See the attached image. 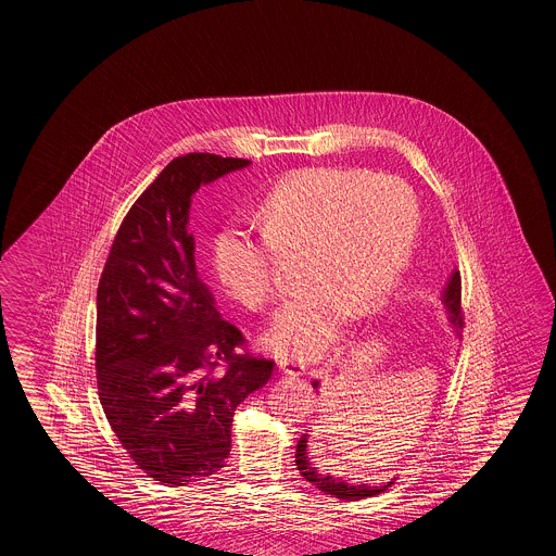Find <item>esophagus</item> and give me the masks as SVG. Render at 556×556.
<instances>
[{"label": "esophagus", "instance_id": "1", "mask_svg": "<svg viewBox=\"0 0 556 556\" xmlns=\"http://www.w3.org/2000/svg\"><path fill=\"white\" fill-rule=\"evenodd\" d=\"M277 365H279V369L283 370L286 375L289 377H302L303 372H305V367H303L302 363H298V361H293V358H279L277 361Z\"/></svg>", "mask_w": 556, "mask_h": 556}]
</instances>
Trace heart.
<instances>
[{
  "label": "heart",
  "instance_id": "obj_1",
  "mask_svg": "<svg viewBox=\"0 0 556 556\" xmlns=\"http://www.w3.org/2000/svg\"><path fill=\"white\" fill-rule=\"evenodd\" d=\"M254 219L263 238L226 224L212 244L219 287L247 309L277 293L275 253H303V289L287 300L263 337L273 353L316 358L349 312L361 318L388 300L420 235L414 189L365 168H305L261 198Z\"/></svg>",
  "mask_w": 556,
  "mask_h": 556
}]
</instances>
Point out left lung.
Returning <instances> with one entry per match:
<instances>
[{
	"instance_id": "1",
	"label": "left lung",
	"mask_w": 556,
	"mask_h": 556,
	"mask_svg": "<svg viewBox=\"0 0 556 556\" xmlns=\"http://www.w3.org/2000/svg\"><path fill=\"white\" fill-rule=\"evenodd\" d=\"M442 303L451 316V321L455 326L456 330L463 328V305H460V273L455 270L448 279V283L442 291ZM314 389L320 388L318 381L312 383ZM295 465L302 472L303 479L309 481L312 485L324 491L326 495H332L338 500H344V502H358V500H365V497H372V495H379L381 491L391 488L393 481H389L388 485H353V483H346L342 479H338L334 475H321L318 469L309 463V456H307V434H303L298 442V451H295Z\"/></svg>"
}]
</instances>
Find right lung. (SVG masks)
Wrapping results in <instances>:
<instances>
[{
  "mask_svg": "<svg viewBox=\"0 0 556 556\" xmlns=\"http://www.w3.org/2000/svg\"><path fill=\"white\" fill-rule=\"evenodd\" d=\"M251 161L189 152L142 191L119 224L98 286L96 370L105 418L138 469L163 485L218 472L236 407L270 379L273 361L236 353L195 269L191 198Z\"/></svg>",
  "mask_w": 556,
  "mask_h": 556,
  "instance_id": "1",
  "label": "right lung"
}]
</instances>
